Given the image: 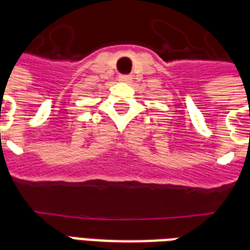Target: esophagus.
Instances as JSON below:
<instances>
[{"mask_svg":"<svg viewBox=\"0 0 250 250\" xmlns=\"http://www.w3.org/2000/svg\"><path fill=\"white\" fill-rule=\"evenodd\" d=\"M119 82L122 83H131L132 82V77L130 75H120L119 76Z\"/></svg>","mask_w":250,"mask_h":250,"instance_id":"1","label":"esophagus"}]
</instances>
